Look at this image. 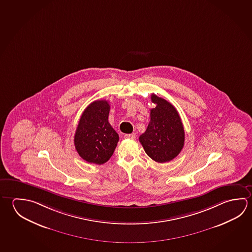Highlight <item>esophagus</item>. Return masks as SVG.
Returning <instances> with one entry per match:
<instances>
[{
	"label": "esophagus",
	"mask_w": 252,
	"mask_h": 252,
	"mask_svg": "<svg viewBox=\"0 0 252 252\" xmlns=\"http://www.w3.org/2000/svg\"><path fill=\"white\" fill-rule=\"evenodd\" d=\"M124 138L125 139H132V140H134L136 138V135H135V133H129V134H125Z\"/></svg>",
	"instance_id": "obj_1"
}]
</instances>
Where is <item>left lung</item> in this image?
<instances>
[{
	"label": "left lung",
	"mask_w": 252,
	"mask_h": 252,
	"mask_svg": "<svg viewBox=\"0 0 252 252\" xmlns=\"http://www.w3.org/2000/svg\"><path fill=\"white\" fill-rule=\"evenodd\" d=\"M156 107L150 110V121L139 141L150 158L165 163L180 154L185 141V132L175 107L163 98L151 95Z\"/></svg>",
	"instance_id": "1"
}]
</instances>
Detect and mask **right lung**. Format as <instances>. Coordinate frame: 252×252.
I'll return each instance as SVG.
<instances>
[{
  "instance_id": "add662e5",
  "label": "right lung",
  "mask_w": 252,
  "mask_h": 252,
  "mask_svg": "<svg viewBox=\"0 0 252 252\" xmlns=\"http://www.w3.org/2000/svg\"><path fill=\"white\" fill-rule=\"evenodd\" d=\"M110 103L97 100L90 103L80 117L74 145L80 158L91 163H106L115 150L119 134L109 123Z\"/></svg>"
}]
</instances>
